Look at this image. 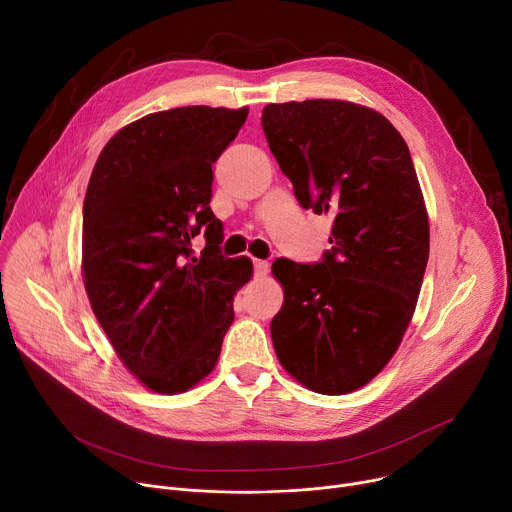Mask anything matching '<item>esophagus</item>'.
I'll return each instance as SVG.
<instances>
[{
  "instance_id": "1",
  "label": "esophagus",
  "mask_w": 512,
  "mask_h": 512,
  "mask_svg": "<svg viewBox=\"0 0 512 512\" xmlns=\"http://www.w3.org/2000/svg\"><path fill=\"white\" fill-rule=\"evenodd\" d=\"M267 270H270V263H267L265 259H253V272L257 278H263L267 274Z\"/></svg>"
}]
</instances>
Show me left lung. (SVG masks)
Returning a JSON list of instances; mask_svg holds the SVG:
<instances>
[{"label": "left lung", "mask_w": 512, "mask_h": 512, "mask_svg": "<svg viewBox=\"0 0 512 512\" xmlns=\"http://www.w3.org/2000/svg\"><path fill=\"white\" fill-rule=\"evenodd\" d=\"M261 126L297 201L334 215L317 263L272 265L284 286L276 355L313 392H353L396 353L429 257L409 147L382 114L338 99L265 105Z\"/></svg>", "instance_id": "1"}]
</instances>
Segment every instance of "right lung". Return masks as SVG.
Here are the masks:
<instances>
[{"label": "right lung", "instance_id": "1", "mask_svg": "<svg viewBox=\"0 0 512 512\" xmlns=\"http://www.w3.org/2000/svg\"><path fill=\"white\" fill-rule=\"evenodd\" d=\"M249 110L188 105L110 139L83 205V276L93 313L124 365L151 390L195 386L220 357L247 257H224L211 166ZM203 233L195 258L190 240Z\"/></svg>", "mask_w": 512, "mask_h": 512}]
</instances>
